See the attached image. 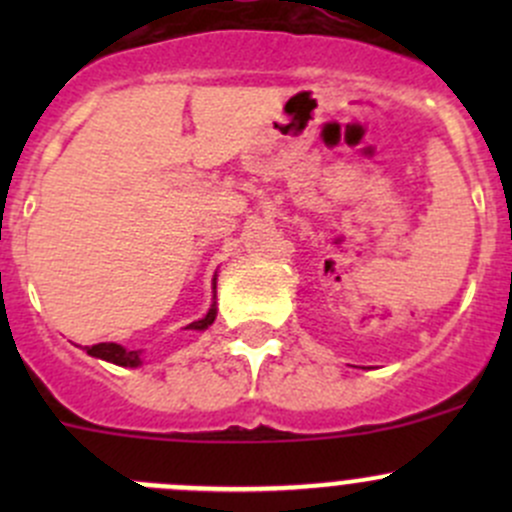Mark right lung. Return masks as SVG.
Returning a JSON list of instances; mask_svg holds the SVG:
<instances>
[{
    "label": "right lung",
    "instance_id": "obj_1",
    "mask_svg": "<svg viewBox=\"0 0 512 512\" xmlns=\"http://www.w3.org/2000/svg\"><path fill=\"white\" fill-rule=\"evenodd\" d=\"M215 287H218V275L213 277V304H210L208 314H205L203 319H198V322H190L185 329L205 332V329L215 322V317H218V307H215ZM86 354L96 356V359H103V361H111V364L116 366H131V369H136V366L143 364L141 359L143 349H126L116 342H101V344H94V347H86Z\"/></svg>",
    "mask_w": 512,
    "mask_h": 512
}]
</instances>
